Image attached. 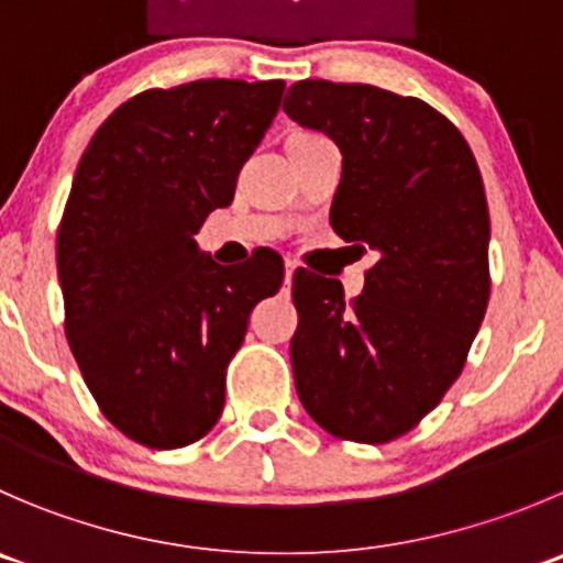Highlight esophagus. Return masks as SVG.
Here are the masks:
<instances>
[{
	"instance_id": "obj_1",
	"label": "esophagus",
	"mask_w": 563,
	"mask_h": 563,
	"mask_svg": "<svg viewBox=\"0 0 563 563\" xmlns=\"http://www.w3.org/2000/svg\"><path fill=\"white\" fill-rule=\"evenodd\" d=\"M294 272H297V264H294L291 258H286V283H291Z\"/></svg>"
}]
</instances>
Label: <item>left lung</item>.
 I'll return each instance as SVG.
<instances>
[{
    "instance_id": "obj_1",
    "label": "left lung",
    "mask_w": 563,
    "mask_h": 563,
    "mask_svg": "<svg viewBox=\"0 0 563 563\" xmlns=\"http://www.w3.org/2000/svg\"><path fill=\"white\" fill-rule=\"evenodd\" d=\"M283 109L335 140L343 173L330 225L376 253L352 302L332 277L294 272V385L332 438L390 443L443 401L487 313L482 173L460 129L420 98L305 79Z\"/></svg>"
}]
</instances>
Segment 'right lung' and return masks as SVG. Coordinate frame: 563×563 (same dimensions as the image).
Instances as JSON below:
<instances>
[{
  "label": "right lung",
  "instance_id": "obj_1",
  "mask_svg": "<svg viewBox=\"0 0 563 563\" xmlns=\"http://www.w3.org/2000/svg\"><path fill=\"white\" fill-rule=\"evenodd\" d=\"M283 90L154 87L120 103L81 154L57 228L65 338L103 418L134 443L184 449L211 432L250 310L280 291L275 250L220 266L195 233L233 200Z\"/></svg>",
  "mask_w": 563,
  "mask_h": 563
}]
</instances>
